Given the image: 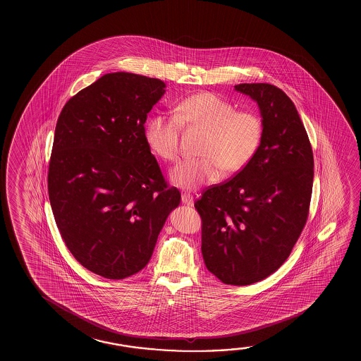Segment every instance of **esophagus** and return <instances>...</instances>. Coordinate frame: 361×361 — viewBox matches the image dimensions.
Returning a JSON list of instances; mask_svg holds the SVG:
<instances>
[{
	"label": "esophagus",
	"instance_id": "esophagus-1",
	"mask_svg": "<svg viewBox=\"0 0 361 361\" xmlns=\"http://www.w3.org/2000/svg\"><path fill=\"white\" fill-rule=\"evenodd\" d=\"M181 200L188 207H192L194 205V197H192V195L188 194V192H183V195H181Z\"/></svg>",
	"mask_w": 361,
	"mask_h": 361
}]
</instances>
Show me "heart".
Returning a JSON list of instances; mask_svg holds the SVG:
<instances>
[{
  "instance_id": "1",
  "label": "heart",
  "mask_w": 361,
  "mask_h": 361,
  "mask_svg": "<svg viewBox=\"0 0 361 361\" xmlns=\"http://www.w3.org/2000/svg\"><path fill=\"white\" fill-rule=\"evenodd\" d=\"M183 127L205 130L202 157L181 161L170 172L171 183L186 191L218 181L224 171H242L255 159L264 132L257 113L235 111L215 93H197L178 103L173 114H156L148 121L146 141L161 160H178Z\"/></svg>"
}]
</instances>
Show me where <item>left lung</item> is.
I'll use <instances>...</instances> for the list:
<instances>
[{"instance_id": "8db88e82", "label": "left lung", "mask_w": 361, "mask_h": 361, "mask_svg": "<svg viewBox=\"0 0 361 361\" xmlns=\"http://www.w3.org/2000/svg\"><path fill=\"white\" fill-rule=\"evenodd\" d=\"M259 106L263 140L234 178L195 201L205 266L223 283L248 286L276 272L307 221L313 154L293 102L267 83L238 84Z\"/></svg>"}]
</instances>
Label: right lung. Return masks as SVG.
Masks as SVG:
<instances>
[{"label": "right lung", "mask_w": 361, "mask_h": 361, "mask_svg": "<svg viewBox=\"0 0 361 361\" xmlns=\"http://www.w3.org/2000/svg\"><path fill=\"white\" fill-rule=\"evenodd\" d=\"M165 88L156 78L109 73L66 102L56 122L48 173L54 218L74 258L108 279L146 267L181 200L145 136Z\"/></svg>", "instance_id": "obj_1"}]
</instances>
